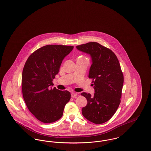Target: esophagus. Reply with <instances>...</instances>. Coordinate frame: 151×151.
<instances>
[{"instance_id":"34e87169","label":"esophagus","mask_w":151,"mask_h":151,"mask_svg":"<svg viewBox=\"0 0 151 151\" xmlns=\"http://www.w3.org/2000/svg\"><path fill=\"white\" fill-rule=\"evenodd\" d=\"M77 95H78V94L76 93H75V92H72L71 93V97H72V98L75 97L76 96H77Z\"/></svg>"}]
</instances>
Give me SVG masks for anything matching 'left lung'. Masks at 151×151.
<instances>
[{
	"instance_id": "8db88e82",
	"label": "left lung",
	"mask_w": 151,
	"mask_h": 151,
	"mask_svg": "<svg viewBox=\"0 0 151 151\" xmlns=\"http://www.w3.org/2000/svg\"><path fill=\"white\" fill-rule=\"evenodd\" d=\"M76 48L89 54L92 62L88 77L93 79L95 93L93 96L81 94L87 100L82 109L83 115L95 124L107 122L121 102L124 79L119 60L112 51L97 42L83 44Z\"/></svg>"
}]
</instances>
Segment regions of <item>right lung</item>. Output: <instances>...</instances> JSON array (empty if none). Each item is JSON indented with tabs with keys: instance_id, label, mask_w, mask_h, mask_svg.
Segmentation results:
<instances>
[{
	"instance_id": "obj_1",
	"label": "right lung",
	"mask_w": 151,
	"mask_h": 151,
	"mask_svg": "<svg viewBox=\"0 0 151 151\" xmlns=\"http://www.w3.org/2000/svg\"><path fill=\"white\" fill-rule=\"evenodd\" d=\"M73 49L72 46L50 45L33 52L24 65L22 92L27 106L41 122H55L63 115L71 93L50 86L59 72L61 63Z\"/></svg>"
}]
</instances>
